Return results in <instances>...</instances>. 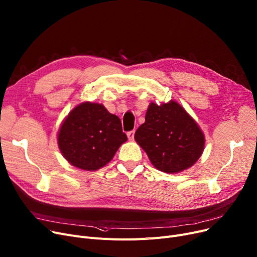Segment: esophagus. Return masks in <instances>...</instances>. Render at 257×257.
<instances>
[{
	"mask_svg": "<svg viewBox=\"0 0 257 257\" xmlns=\"http://www.w3.org/2000/svg\"><path fill=\"white\" fill-rule=\"evenodd\" d=\"M134 130H131V131H128L127 132V137H128V139H129V141H133V139H134Z\"/></svg>",
	"mask_w": 257,
	"mask_h": 257,
	"instance_id": "obj_1",
	"label": "esophagus"
}]
</instances>
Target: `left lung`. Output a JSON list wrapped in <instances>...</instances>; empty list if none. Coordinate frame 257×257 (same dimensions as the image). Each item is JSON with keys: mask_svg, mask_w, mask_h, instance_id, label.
<instances>
[{"mask_svg": "<svg viewBox=\"0 0 257 257\" xmlns=\"http://www.w3.org/2000/svg\"><path fill=\"white\" fill-rule=\"evenodd\" d=\"M145 119L134 139L159 171L181 172L192 167L203 152L204 134L176 102L160 106L151 103Z\"/></svg>", "mask_w": 257, "mask_h": 257, "instance_id": "8db88e82", "label": "left lung"}]
</instances>
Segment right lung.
Returning a JSON list of instances; mask_svg holds the SVG:
<instances>
[{"label": "right lung", "mask_w": 257, "mask_h": 257, "mask_svg": "<svg viewBox=\"0 0 257 257\" xmlns=\"http://www.w3.org/2000/svg\"><path fill=\"white\" fill-rule=\"evenodd\" d=\"M127 141L118 116L97 103L85 102L70 112L60 127L58 146L73 166L94 171L112 159Z\"/></svg>", "instance_id": "add662e5"}]
</instances>
